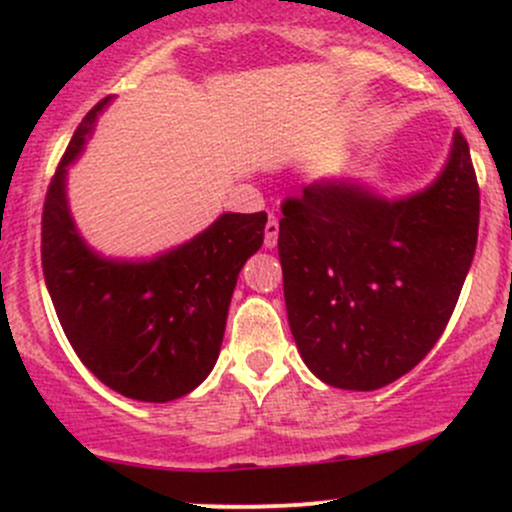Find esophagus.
<instances>
[{"mask_svg": "<svg viewBox=\"0 0 512 512\" xmlns=\"http://www.w3.org/2000/svg\"><path fill=\"white\" fill-rule=\"evenodd\" d=\"M276 238H279V221H276L274 216H269L267 226H264V248H276Z\"/></svg>", "mask_w": 512, "mask_h": 512, "instance_id": "esophagus-1", "label": "esophagus"}]
</instances>
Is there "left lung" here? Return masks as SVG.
Returning a JSON list of instances; mask_svg holds the SVG:
<instances>
[{
  "instance_id": "1",
  "label": "left lung",
  "mask_w": 512,
  "mask_h": 512,
  "mask_svg": "<svg viewBox=\"0 0 512 512\" xmlns=\"http://www.w3.org/2000/svg\"><path fill=\"white\" fill-rule=\"evenodd\" d=\"M279 260L291 334L305 366L342 390H378L438 342L472 267L479 185L452 134L426 190L385 199L317 180L281 204Z\"/></svg>"
}]
</instances>
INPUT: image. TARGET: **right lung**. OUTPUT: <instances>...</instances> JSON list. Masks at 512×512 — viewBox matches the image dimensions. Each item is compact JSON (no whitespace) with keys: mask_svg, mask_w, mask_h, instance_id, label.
Listing matches in <instances>:
<instances>
[{"mask_svg":"<svg viewBox=\"0 0 512 512\" xmlns=\"http://www.w3.org/2000/svg\"><path fill=\"white\" fill-rule=\"evenodd\" d=\"M108 101L76 127L50 180L40 245L45 284L69 344L103 385L139 402H170L214 368L238 274L262 248L267 214H221L151 260L93 252L69 214L67 168Z\"/></svg>","mask_w":512,"mask_h":512,"instance_id":"add662e5","label":"right lung"}]
</instances>
